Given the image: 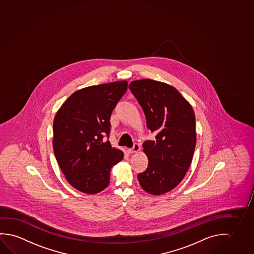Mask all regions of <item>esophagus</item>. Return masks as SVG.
I'll use <instances>...</instances> for the list:
<instances>
[{
  "label": "esophagus",
  "instance_id": "esophagus-1",
  "mask_svg": "<svg viewBox=\"0 0 254 254\" xmlns=\"http://www.w3.org/2000/svg\"><path fill=\"white\" fill-rule=\"evenodd\" d=\"M139 149H140V145H139V144L135 143V144L133 145L132 148H129V149H128V152H129V153H137V152L139 151Z\"/></svg>",
  "mask_w": 254,
  "mask_h": 254
}]
</instances>
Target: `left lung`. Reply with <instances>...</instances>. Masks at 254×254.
Masks as SVG:
<instances>
[{
    "instance_id": "obj_1",
    "label": "left lung",
    "mask_w": 254,
    "mask_h": 254,
    "mask_svg": "<svg viewBox=\"0 0 254 254\" xmlns=\"http://www.w3.org/2000/svg\"><path fill=\"white\" fill-rule=\"evenodd\" d=\"M129 90L143 109L147 128L155 134L143 143L148 166L137 175L146 192L161 195L183 180L196 145L195 115L177 89L152 79L131 82Z\"/></svg>"
}]
</instances>
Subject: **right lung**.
<instances>
[{
	"label": "right lung",
	"instance_id": "1",
	"mask_svg": "<svg viewBox=\"0 0 254 254\" xmlns=\"http://www.w3.org/2000/svg\"><path fill=\"white\" fill-rule=\"evenodd\" d=\"M126 81L93 85L68 97L58 110L53 125V147L67 181L84 193L106 189L110 169L124 153L109 140L110 117L127 90Z\"/></svg>",
	"mask_w": 254,
	"mask_h": 254
}]
</instances>
